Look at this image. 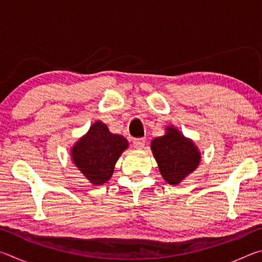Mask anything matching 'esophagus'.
I'll return each instance as SVG.
<instances>
[{
	"mask_svg": "<svg viewBox=\"0 0 262 262\" xmlns=\"http://www.w3.org/2000/svg\"><path fill=\"white\" fill-rule=\"evenodd\" d=\"M144 144H145L144 139H134V140H133V145H134V148H136V149H142L144 147Z\"/></svg>",
	"mask_w": 262,
	"mask_h": 262,
	"instance_id": "obj_1",
	"label": "esophagus"
}]
</instances>
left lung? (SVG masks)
<instances>
[{
    "label": "left lung",
    "instance_id": "8db88e82",
    "mask_svg": "<svg viewBox=\"0 0 262 262\" xmlns=\"http://www.w3.org/2000/svg\"><path fill=\"white\" fill-rule=\"evenodd\" d=\"M151 150L161 174L171 185L179 184L192 173L201 158L193 142L172 127L167 128L165 135L151 142Z\"/></svg>",
    "mask_w": 262,
    "mask_h": 262
}]
</instances>
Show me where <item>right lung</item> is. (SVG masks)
<instances>
[{"label":"right lung","mask_w":262,"mask_h":262,"mask_svg":"<svg viewBox=\"0 0 262 262\" xmlns=\"http://www.w3.org/2000/svg\"><path fill=\"white\" fill-rule=\"evenodd\" d=\"M127 147L125 137L112 134L105 123L97 121L74 145L72 157L90 183L101 185L111 178L115 163Z\"/></svg>","instance_id":"right-lung-1"}]
</instances>
